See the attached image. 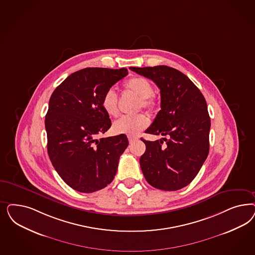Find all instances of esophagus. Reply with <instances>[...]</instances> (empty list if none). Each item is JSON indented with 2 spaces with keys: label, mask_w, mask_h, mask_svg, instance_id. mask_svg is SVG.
<instances>
[{
  "label": "esophagus",
  "mask_w": 255,
  "mask_h": 255,
  "mask_svg": "<svg viewBox=\"0 0 255 255\" xmlns=\"http://www.w3.org/2000/svg\"><path fill=\"white\" fill-rule=\"evenodd\" d=\"M128 140H129V142L131 143L133 141H135V140H138V138L137 137H135V136H128Z\"/></svg>",
  "instance_id": "1"
}]
</instances>
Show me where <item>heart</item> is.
<instances>
[{"label": "heart", "instance_id": "obj_1", "mask_svg": "<svg viewBox=\"0 0 255 255\" xmlns=\"http://www.w3.org/2000/svg\"><path fill=\"white\" fill-rule=\"evenodd\" d=\"M123 87L126 92L131 93L139 98V108L149 112H153L156 109V99L153 95V86L147 79L139 76L132 77L124 82ZM101 106L110 117L118 115V99L115 91L109 89L104 93L101 99ZM148 125L147 116L139 114L134 116H125L117 120L113 126V130L115 134L137 136L147 128Z\"/></svg>", "mask_w": 255, "mask_h": 255}]
</instances>
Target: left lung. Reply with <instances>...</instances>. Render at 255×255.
<instances>
[{
    "label": "left lung",
    "instance_id": "obj_1",
    "mask_svg": "<svg viewBox=\"0 0 255 255\" xmlns=\"http://www.w3.org/2000/svg\"><path fill=\"white\" fill-rule=\"evenodd\" d=\"M155 82L160 108L146 133L162 140L141 139L146 150L140 165L148 183L161 190H178L195 178L209 152L210 117L197 86L179 70L167 66L130 67Z\"/></svg>",
    "mask_w": 255,
    "mask_h": 255
}]
</instances>
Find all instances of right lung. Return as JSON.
I'll return each mask as SVG.
<instances>
[{
    "instance_id": "add662e5",
    "label": "right lung",
    "mask_w": 255,
    "mask_h": 255,
    "mask_svg": "<svg viewBox=\"0 0 255 255\" xmlns=\"http://www.w3.org/2000/svg\"><path fill=\"white\" fill-rule=\"evenodd\" d=\"M128 74L127 68L81 69L68 76L49 99L45 119L49 159L77 191L95 192L115 178L128 140L124 134L98 139L112 126L101 99Z\"/></svg>"
}]
</instances>
